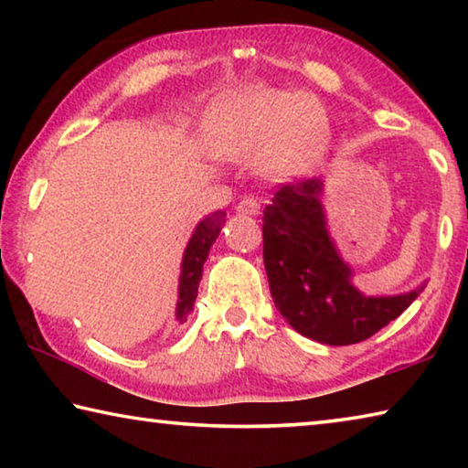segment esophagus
Segmentation results:
<instances>
[{
    "instance_id": "esophagus-1",
    "label": "esophagus",
    "mask_w": 468,
    "mask_h": 468,
    "mask_svg": "<svg viewBox=\"0 0 468 468\" xmlns=\"http://www.w3.org/2000/svg\"><path fill=\"white\" fill-rule=\"evenodd\" d=\"M237 212H241V215H250V217L260 215V200L258 197L245 196L243 200L237 204Z\"/></svg>"
}]
</instances>
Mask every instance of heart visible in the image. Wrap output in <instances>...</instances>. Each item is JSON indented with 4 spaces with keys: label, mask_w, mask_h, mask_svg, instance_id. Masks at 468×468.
<instances>
[{
    "label": "heart",
    "mask_w": 468,
    "mask_h": 468,
    "mask_svg": "<svg viewBox=\"0 0 468 468\" xmlns=\"http://www.w3.org/2000/svg\"><path fill=\"white\" fill-rule=\"evenodd\" d=\"M328 115L310 94L258 86L227 94L206 115V140L225 161L258 158L271 177L310 171L326 150Z\"/></svg>",
    "instance_id": "heart-1"
}]
</instances>
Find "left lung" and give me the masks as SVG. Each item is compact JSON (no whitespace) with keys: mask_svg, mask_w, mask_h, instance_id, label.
<instances>
[{"mask_svg":"<svg viewBox=\"0 0 468 468\" xmlns=\"http://www.w3.org/2000/svg\"><path fill=\"white\" fill-rule=\"evenodd\" d=\"M322 179L282 186L264 208V266L276 310L299 335L324 345H355L399 318L425 289L369 297L328 231Z\"/></svg>","mask_w":468,"mask_h":468,"instance_id":"left-lung-1","label":"left lung"}]
</instances>
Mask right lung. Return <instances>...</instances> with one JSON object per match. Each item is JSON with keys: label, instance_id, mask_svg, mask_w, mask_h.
<instances>
[{"label": "right lung", "instance_id": "1", "mask_svg": "<svg viewBox=\"0 0 468 468\" xmlns=\"http://www.w3.org/2000/svg\"><path fill=\"white\" fill-rule=\"evenodd\" d=\"M225 210L210 212L208 217H204L197 223L196 231L192 233L187 241V248L184 251V260H181V274H179V287H177V307H176V318L179 324L187 320V315L192 314L196 297H197V284L202 279V268L212 243L217 241L220 229L225 225Z\"/></svg>", "mask_w": 468, "mask_h": 468}]
</instances>
